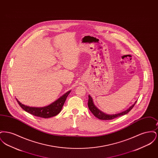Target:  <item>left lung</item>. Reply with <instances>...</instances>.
Here are the masks:
<instances>
[{"label":"left lung","mask_w":158,"mask_h":158,"mask_svg":"<svg viewBox=\"0 0 158 158\" xmlns=\"http://www.w3.org/2000/svg\"><path fill=\"white\" fill-rule=\"evenodd\" d=\"M89 97V99H88V105L89 109L91 111V113H92L97 118H98L99 120H113L114 118H115L117 117H120L122 115H124L125 114H127L130 111H131V110L133 108V106L137 102V101L135 102V104L133 105L130 106L127 110L121 112L120 113H117V114H107L106 113H104L102 111H101L100 110H99L98 108L95 105L93 99L92 97H90V95H88Z\"/></svg>","instance_id":"1"}]
</instances>
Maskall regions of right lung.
I'll return each mask as SVG.
<instances>
[{
  "mask_svg": "<svg viewBox=\"0 0 158 158\" xmlns=\"http://www.w3.org/2000/svg\"><path fill=\"white\" fill-rule=\"evenodd\" d=\"M70 92L71 90L68 91L51 104L43 107H33L23 105L16 98V99L19 105H20V106L26 112L30 113L32 115H34V116L48 118L56 116V115L60 113L62 109V107L66 101V99L68 97L69 94L70 93Z\"/></svg>",
  "mask_w": 158,
  "mask_h": 158,
  "instance_id": "1",
  "label": "right lung"
}]
</instances>
